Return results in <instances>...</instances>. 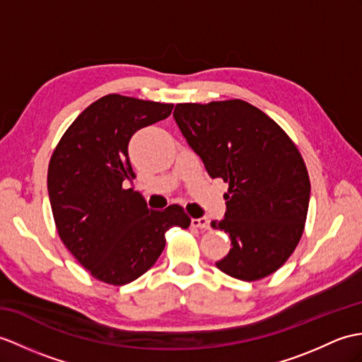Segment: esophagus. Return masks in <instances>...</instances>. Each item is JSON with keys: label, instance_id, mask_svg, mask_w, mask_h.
Listing matches in <instances>:
<instances>
[{"label": "esophagus", "instance_id": "1", "mask_svg": "<svg viewBox=\"0 0 362 362\" xmlns=\"http://www.w3.org/2000/svg\"><path fill=\"white\" fill-rule=\"evenodd\" d=\"M191 225L196 226V228H202V230H209V228H211V222H209L208 217H199V219H191Z\"/></svg>", "mask_w": 362, "mask_h": 362}]
</instances>
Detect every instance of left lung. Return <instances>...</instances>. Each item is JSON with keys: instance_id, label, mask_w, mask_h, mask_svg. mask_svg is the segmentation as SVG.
<instances>
[{"instance_id": "8db88e82", "label": "left lung", "mask_w": 362, "mask_h": 362, "mask_svg": "<svg viewBox=\"0 0 362 362\" xmlns=\"http://www.w3.org/2000/svg\"><path fill=\"white\" fill-rule=\"evenodd\" d=\"M174 120L211 179L230 183L223 219L233 248L216 267L240 281H257L287 260L304 231L310 179L281 126L242 100L180 103Z\"/></svg>"}]
</instances>
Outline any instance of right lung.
Listing matches in <instances>:
<instances>
[{
  "label": "right lung",
  "mask_w": 362,
  "mask_h": 362,
  "mask_svg": "<svg viewBox=\"0 0 362 362\" xmlns=\"http://www.w3.org/2000/svg\"><path fill=\"white\" fill-rule=\"evenodd\" d=\"M173 107L105 95L75 119L50 157L47 191L58 234L98 281H136L162 255L165 233L189 226L182 206L154 211L139 192L123 189L134 177L131 137L166 119Z\"/></svg>",
  "instance_id": "add662e5"
}]
</instances>
